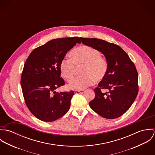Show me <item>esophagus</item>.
Instances as JSON below:
<instances>
[{
    "instance_id": "esophagus-1",
    "label": "esophagus",
    "mask_w": 155,
    "mask_h": 155,
    "mask_svg": "<svg viewBox=\"0 0 155 155\" xmlns=\"http://www.w3.org/2000/svg\"><path fill=\"white\" fill-rule=\"evenodd\" d=\"M84 90H76L74 91V93L75 94H82L84 92Z\"/></svg>"
}]
</instances>
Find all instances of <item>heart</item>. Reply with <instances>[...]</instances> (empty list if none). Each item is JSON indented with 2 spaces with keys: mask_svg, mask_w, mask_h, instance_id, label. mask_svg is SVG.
I'll return each mask as SVG.
<instances>
[{
  "mask_svg": "<svg viewBox=\"0 0 155 155\" xmlns=\"http://www.w3.org/2000/svg\"><path fill=\"white\" fill-rule=\"evenodd\" d=\"M70 55L71 60L64 58L61 62L60 70L61 76L70 82L73 79L76 67L82 66L81 74L82 76L75 78L68 85V88L82 90L93 84L94 81H101L106 76L107 62L98 50L84 45L73 50Z\"/></svg>",
  "mask_w": 155,
  "mask_h": 155,
  "instance_id": "obj_1",
  "label": "heart"
}]
</instances>
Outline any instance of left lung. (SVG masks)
<instances>
[{"mask_svg":"<svg viewBox=\"0 0 155 155\" xmlns=\"http://www.w3.org/2000/svg\"><path fill=\"white\" fill-rule=\"evenodd\" d=\"M83 44L101 52L108 68L106 76L94 89L95 96L90 107L106 119H115L128 110L138 92V73L128 54L119 46L96 38H81ZM106 89L103 93L101 89Z\"/></svg>","mask_w":155,"mask_h":155,"instance_id":"8db88e82","label":"left lung"}]
</instances>
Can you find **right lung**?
Masks as SVG:
<instances>
[{
    "mask_svg": "<svg viewBox=\"0 0 155 155\" xmlns=\"http://www.w3.org/2000/svg\"><path fill=\"white\" fill-rule=\"evenodd\" d=\"M81 38L72 37L51 40L35 48L22 70L21 86L25 103L30 112L44 122L63 116L70 107L74 91L57 92L65 84L60 66L67 52Z\"/></svg>",
    "mask_w": 155,
    "mask_h": 155,
    "instance_id": "add662e5",
    "label": "right lung"
}]
</instances>
